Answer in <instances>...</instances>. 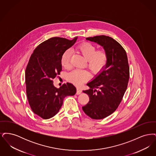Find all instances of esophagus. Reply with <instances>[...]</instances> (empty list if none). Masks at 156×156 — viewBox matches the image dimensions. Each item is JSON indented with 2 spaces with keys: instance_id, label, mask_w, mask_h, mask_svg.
<instances>
[{
  "instance_id": "esophagus-1",
  "label": "esophagus",
  "mask_w": 156,
  "mask_h": 156,
  "mask_svg": "<svg viewBox=\"0 0 156 156\" xmlns=\"http://www.w3.org/2000/svg\"><path fill=\"white\" fill-rule=\"evenodd\" d=\"M82 93V89L80 87H77L76 88V95H80Z\"/></svg>"
}]
</instances>
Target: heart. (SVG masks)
Here are the masks:
<instances>
[{"label":"heart","instance_id":"obj_1","mask_svg":"<svg viewBox=\"0 0 156 156\" xmlns=\"http://www.w3.org/2000/svg\"><path fill=\"white\" fill-rule=\"evenodd\" d=\"M77 50L87 59V66L94 73H97L106 66L108 61V54L104 49L97 50L95 45L89 43H83L77 47ZM71 51L68 49L63 53L61 57L62 66L69 69L71 63ZM90 73L86 70H75L68 75V80L77 85H81L88 80Z\"/></svg>","mask_w":156,"mask_h":156}]
</instances>
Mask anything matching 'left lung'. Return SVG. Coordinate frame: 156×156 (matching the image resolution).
Here are the masks:
<instances>
[{"mask_svg": "<svg viewBox=\"0 0 156 156\" xmlns=\"http://www.w3.org/2000/svg\"><path fill=\"white\" fill-rule=\"evenodd\" d=\"M87 40L102 46L108 54V61L102 70L87 83L89 89L83 90L89 101L82 110L94 119H102L116 110L125 93L129 80V66L126 51L112 37L99 36Z\"/></svg>", "mask_w": 156, "mask_h": 156, "instance_id": "8db88e82", "label": "left lung"}]
</instances>
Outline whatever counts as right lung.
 I'll list each match as a JSON object with an SVG mask.
<instances>
[{"label": "right lung", "instance_id": "right-lung-1", "mask_svg": "<svg viewBox=\"0 0 156 156\" xmlns=\"http://www.w3.org/2000/svg\"><path fill=\"white\" fill-rule=\"evenodd\" d=\"M77 38L52 37L38 45L30 57L25 73L27 97L31 110L43 119L55 116L64 98L76 94V88L71 83L57 88L52 80L62 70L63 53L74 44Z\"/></svg>", "mask_w": 156, "mask_h": 156}]
</instances>
